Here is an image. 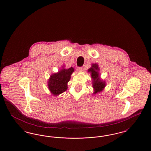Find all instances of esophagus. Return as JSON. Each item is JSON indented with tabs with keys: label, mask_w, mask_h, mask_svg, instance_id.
Returning a JSON list of instances; mask_svg holds the SVG:
<instances>
[{
	"label": "esophagus",
	"mask_w": 151,
	"mask_h": 151,
	"mask_svg": "<svg viewBox=\"0 0 151 151\" xmlns=\"http://www.w3.org/2000/svg\"><path fill=\"white\" fill-rule=\"evenodd\" d=\"M83 67H78V68H77V71H79V72H80V71H83Z\"/></svg>",
	"instance_id": "esophagus-1"
}]
</instances>
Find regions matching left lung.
<instances>
[{"label": "left lung", "mask_w": 151, "mask_h": 151, "mask_svg": "<svg viewBox=\"0 0 151 151\" xmlns=\"http://www.w3.org/2000/svg\"><path fill=\"white\" fill-rule=\"evenodd\" d=\"M99 68L97 64H92V67L88 70V72L91 73V78L93 79V94L101 92L106 86L105 82L100 79Z\"/></svg>", "instance_id": "left-lung-1"}]
</instances>
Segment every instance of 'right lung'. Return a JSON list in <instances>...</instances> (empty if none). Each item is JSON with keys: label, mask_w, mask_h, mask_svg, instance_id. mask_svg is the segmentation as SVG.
<instances>
[{"label": "right lung", "mask_w": 151, "mask_h": 151, "mask_svg": "<svg viewBox=\"0 0 151 151\" xmlns=\"http://www.w3.org/2000/svg\"><path fill=\"white\" fill-rule=\"evenodd\" d=\"M63 67L59 72L51 75L48 80V88L54 96L62 93L67 89V83L71 79L72 72L74 71L73 67L68 69H65Z\"/></svg>", "instance_id": "1"}]
</instances>
